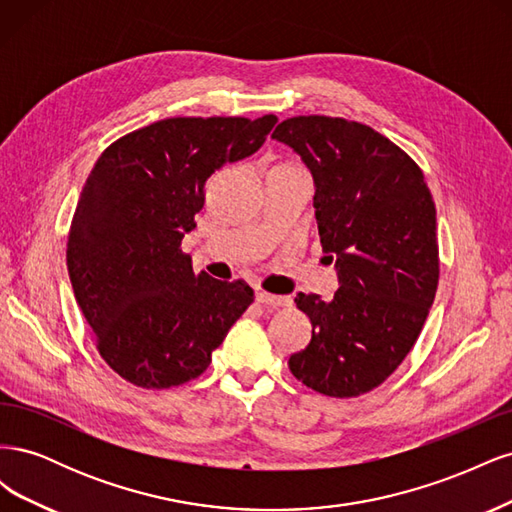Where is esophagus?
<instances>
[{"label": "esophagus", "mask_w": 512, "mask_h": 512, "mask_svg": "<svg viewBox=\"0 0 512 512\" xmlns=\"http://www.w3.org/2000/svg\"><path fill=\"white\" fill-rule=\"evenodd\" d=\"M256 301L267 305V307H284V305H290V299L288 297H277V294H269V292H262L258 290L256 292Z\"/></svg>", "instance_id": "obj_1"}]
</instances>
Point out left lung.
I'll list each match as a JSON object with an SVG mask.
<instances>
[{
  "instance_id": "left-lung-1",
  "label": "left lung",
  "mask_w": 512,
  "mask_h": 512,
  "mask_svg": "<svg viewBox=\"0 0 512 512\" xmlns=\"http://www.w3.org/2000/svg\"><path fill=\"white\" fill-rule=\"evenodd\" d=\"M271 138L314 177L322 252L335 258L331 301L299 292L312 339L292 354V376L329 397L376 389L406 359L438 290L436 205L423 170L359 121L301 115Z\"/></svg>"
}]
</instances>
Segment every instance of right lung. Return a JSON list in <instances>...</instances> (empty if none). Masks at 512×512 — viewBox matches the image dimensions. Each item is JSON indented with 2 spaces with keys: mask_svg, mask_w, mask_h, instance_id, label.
Segmentation results:
<instances>
[{
  "mask_svg": "<svg viewBox=\"0 0 512 512\" xmlns=\"http://www.w3.org/2000/svg\"><path fill=\"white\" fill-rule=\"evenodd\" d=\"M275 115L170 117L121 136L91 168L68 235V275L96 346L143 389L198 378L254 290L192 271L181 252L226 162L256 153Z\"/></svg>",
  "mask_w": 512,
  "mask_h": 512,
  "instance_id": "1",
  "label": "right lung"
}]
</instances>
